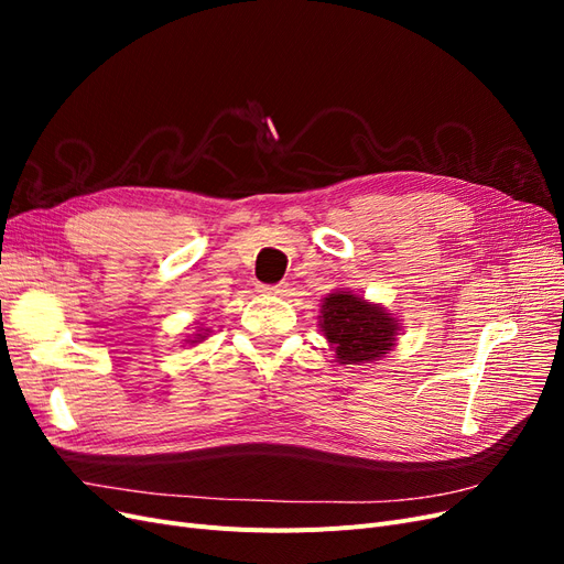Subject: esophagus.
<instances>
[{
    "mask_svg": "<svg viewBox=\"0 0 564 564\" xmlns=\"http://www.w3.org/2000/svg\"><path fill=\"white\" fill-rule=\"evenodd\" d=\"M259 292L268 294V296H284L286 294V284H259Z\"/></svg>",
    "mask_w": 564,
    "mask_h": 564,
    "instance_id": "obj_1",
    "label": "esophagus"
}]
</instances>
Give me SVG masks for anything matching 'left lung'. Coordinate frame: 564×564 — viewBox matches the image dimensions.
<instances>
[{
	"instance_id": "obj_1",
	"label": "left lung",
	"mask_w": 564,
	"mask_h": 564,
	"mask_svg": "<svg viewBox=\"0 0 564 564\" xmlns=\"http://www.w3.org/2000/svg\"><path fill=\"white\" fill-rule=\"evenodd\" d=\"M317 319L340 365L381 360L400 334L398 317L346 289H336L322 301Z\"/></svg>"
}]
</instances>
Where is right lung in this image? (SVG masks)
<instances>
[{
    "mask_svg": "<svg viewBox=\"0 0 564 564\" xmlns=\"http://www.w3.org/2000/svg\"><path fill=\"white\" fill-rule=\"evenodd\" d=\"M209 336V329H197L195 334H191V336H187V340H185V344H191V346H197V344H202V340L204 338H207Z\"/></svg>",
    "mask_w": 564,
    "mask_h": 564,
    "instance_id": "1",
    "label": "right lung"
}]
</instances>
